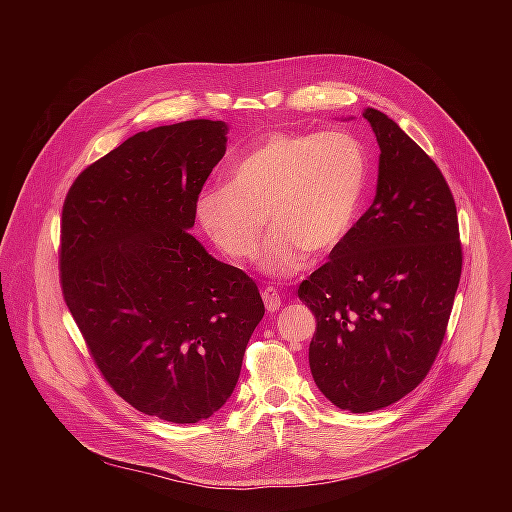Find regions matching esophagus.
<instances>
[{
	"instance_id": "esophagus-1",
	"label": "esophagus",
	"mask_w": 512,
	"mask_h": 512,
	"mask_svg": "<svg viewBox=\"0 0 512 512\" xmlns=\"http://www.w3.org/2000/svg\"><path fill=\"white\" fill-rule=\"evenodd\" d=\"M262 299H264V305H266V309H268L270 313H276V311L280 309V305H282L280 293L276 292L274 288H266V290L262 292Z\"/></svg>"
}]
</instances>
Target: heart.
<instances>
[{"instance_id": "heart-1", "label": "heart", "mask_w": 512, "mask_h": 512, "mask_svg": "<svg viewBox=\"0 0 512 512\" xmlns=\"http://www.w3.org/2000/svg\"><path fill=\"white\" fill-rule=\"evenodd\" d=\"M366 179L365 147L349 132H276L230 165L228 183L199 195L197 220L234 260L256 256L268 224L260 266L284 278L305 264V252H329L347 236Z\"/></svg>"}]
</instances>
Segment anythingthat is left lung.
<instances>
[{"label":"left lung","instance_id":"1","mask_svg":"<svg viewBox=\"0 0 512 512\" xmlns=\"http://www.w3.org/2000/svg\"><path fill=\"white\" fill-rule=\"evenodd\" d=\"M380 147L376 197L297 295L317 319L309 368L337 408L365 414L430 372L461 276L453 195L394 120L365 108Z\"/></svg>","mask_w":512,"mask_h":512}]
</instances>
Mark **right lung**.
I'll use <instances>...</instances> for the list:
<instances>
[{
	"label": "right lung",
	"instance_id": "right-lung-1",
	"mask_svg": "<svg viewBox=\"0 0 512 512\" xmlns=\"http://www.w3.org/2000/svg\"><path fill=\"white\" fill-rule=\"evenodd\" d=\"M226 142L220 120L138 132L63 207L61 284L92 359L128 404L173 424L226 404L264 317L254 280L189 232Z\"/></svg>",
	"mask_w": 512,
	"mask_h": 512
}]
</instances>
